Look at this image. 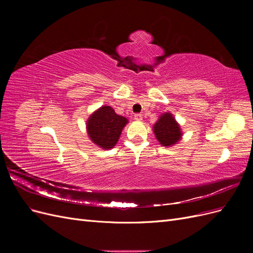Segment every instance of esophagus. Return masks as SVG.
I'll return each instance as SVG.
<instances>
[{"mask_svg":"<svg viewBox=\"0 0 253 253\" xmlns=\"http://www.w3.org/2000/svg\"><path fill=\"white\" fill-rule=\"evenodd\" d=\"M142 114H136L135 116H134V119L135 120H137V121H141L142 120Z\"/></svg>","mask_w":253,"mask_h":253,"instance_id":"esophagus-1","label":"esophagus"}]
</instances>
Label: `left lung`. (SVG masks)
<instances>
[{"label":"left lung","instance_id":"obj_1","mask_svg":"<svg viewBox=\"0 0 253 253\" xmlns=\"http://www.w3.org/2000/svg\"><path fill=\"white\" fill-rule=\"evenodd\" d=\"M153 132L156 139L164 147H172L181 139L182 136L180 126L171 113L160 115L159 119L153 126Z\"/></svg>","mask_w":253,"mask_h":253}]
</instances>
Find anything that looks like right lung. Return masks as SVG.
Returning a JSON list of instances; mask_svg holds the SVG:
<instances>
[{"label":"right lung","instance_id":"add662e5","mask_svg":"<svg viewBox=\"0 0 253 253\" xmlns=\"http://www.w3.org/2000/svg\"><path fill=\"white\" fill-rule=\"evenodd\" d=\"M127 122L126 117L117 115L110 105H103L91 114L86 121L88 137L101 149H112L116 145L122 128Z\"/></svg>","mask_w":253,"mask_h":253}]
</instances>
